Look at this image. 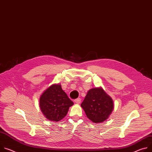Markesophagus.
<instances>
[{
    "mask_svg": "<svg viewBox=\"0 0 152 152\" xmlns=\"http://www.w3.org/2000/svg\"><path fill=\"white\" fill-rule=\"evenodd\" d=\"M80 101H81V99H80V98H77V99H75V102L76 104H80Z\"/></svg>",
    "mask_w": 152,
    "mask_h": 152,
    "instance_id": "esophagus-1",
    "label": "esophagus"
}]
</instances>
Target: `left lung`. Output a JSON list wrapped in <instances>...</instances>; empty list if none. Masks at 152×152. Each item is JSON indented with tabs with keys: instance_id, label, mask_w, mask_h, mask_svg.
<instances>
[{
	"instance_id": "8db88e82",
	"label": "left lung",
	"mask_w": 152,
	"mask_h": 152,
	"mask_svg": "<svg viewBox=\"0 0 152 152\" xmlns=\"http://www.w3.org/2000/svg\"><path fill=\"white\" fill-rule=\"evenodd\" d=\"M81 107L88 118L94 123H100L111 114L113 102L101 88H94L88 91Z\"/></svg>"
}]
</instances>
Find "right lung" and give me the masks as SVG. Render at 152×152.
<instances>
[{
  "mask_svg": "<svg viewBox=\"0 0 152 152\" xmlns=\"http://www.w3.org/2000/svg\"><path fill=\"white\" fill-rule=\"evenodd\" d=\"M73 105L61 85L53 84L41 95L39 105L41 111L50 121H59L68 113L69 107Z\"/></svg>",
  "mask_w": 152,
  "mask_h": 152,
  "instance_id": "obj_1",
  "label": "right lung"
}]
</instances>
